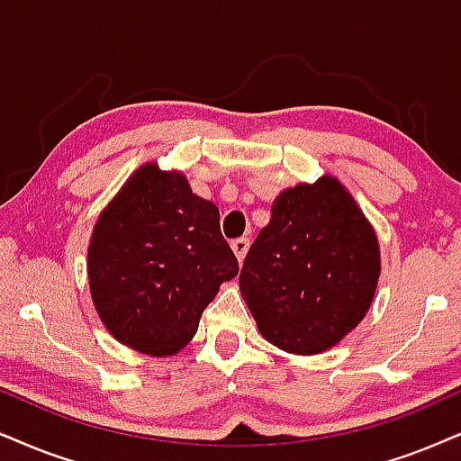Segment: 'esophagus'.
Here are the masks:
<instances>
[{"instance_id":"obj_1","label":"esophagus","mask_w":461,"mask_h":461,"mask_svg":"<svg viewBox=\"0 0 461 461\" xmlns=\"http://www.w3.org/2000/svg\"><path fill=\"white\" fill-rule=\"evenodd\" d=\"M231 250H234L238 264H242L244 258H247V250H249V238H238V240L231 242Z\"/></svg>"}]
</instances>
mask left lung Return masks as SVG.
Masks as SVG:
<instances>
[{
    "mask_svg": "<svg viewBox=\"0 0 461 461\" xmlns=\"http://www.w3.org/2000/svg\"><path fill=\"white\" fill-rule=\"evenodd\" d=\"M378 276L375 227L345 185L323 174L274 200L244 259L240 294L270 345L317 355L357 328Z\"/></svg>",
    "mask_w": 461,
    "mask_h": 461,
    "instance_id": "left-lung-1",
    "label": "left lung"
}]
</instances>
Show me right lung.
Segmentation results:
<instances>
[{"mask_svg":"<svg viewBox=\"0 0 461 461\" xmlns=\"http://www.w3.org/2000/svg\"><path fill=\"white\" fill-rule=\"evenodd\" d=\"M91 300L121 345L150 357L176 355L238 259L219 230V208L178 170L144 163L93 227L86 250Z\"/></svg>","mask_w":461,"mask_h":461,"instance_id":"obj_1","label":"right lung"}]
</instances>
